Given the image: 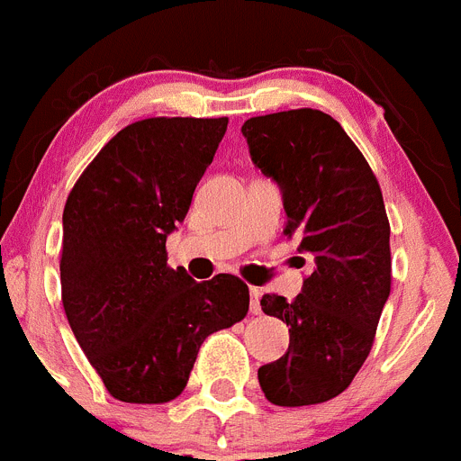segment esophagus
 <instances>
[{
    "label": "esophagus",
    "instance_id": "34e87169",
    "mask_svg": "<svg viewBox=\"0 0 461 461\" xmlns=\"http://www.w3.org/2000/svg\"><path fill=\"white\" fill-rule=\"evenodd\" d=\"M259 289L250 287V312L252 314H259L261 312V305H259Z\"/></svg>",
    "mask_w": 461,
    "mask_h": 461
}]
</instances>
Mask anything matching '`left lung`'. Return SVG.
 Segmentation results:
<instances>
[{
  "label": "left lung",
  "instance_id": "obj_1",
  "mask_svg": "<svg viewBox=\"0 0 461 461\" xmlns=\"http://www.w3.org/2000/svg\"><path fill=\"white\" fill-rule=\"evenodd\" d=\"M240 132L252 163L280 185L285 234L314 259L294 301L261 296V310L289 326V349L261 365L259 385L277 406L329 402L358 375L391 296L379 181L344 128L319 110L252 117Z\"/></svg>",
  "mask_w": 461,
  "mask_h": 461
}]
</instances>
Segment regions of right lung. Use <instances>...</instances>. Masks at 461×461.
Wrapping results in <instances>:
<instances>
[{
  "label": "right lung",
  "instance_id": "obj_1",
  "mask_svg": "<svg viewBox=\"0 0 461 461\" xmlns=\"http://www.w3.org/2000/svg\"><path fill=\"white\" fill-rule=\"evenodd\" d=\"M227 131V117H153L119 131L64 206L61 303L73 335L114 400L181 395L211 333L248 314L230 273L194 282L167 267L165 240Z\"/></svg>",
  "mask_w": 461,
  "mask_h": 461
}]
</instances>
